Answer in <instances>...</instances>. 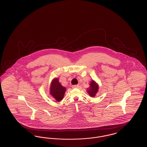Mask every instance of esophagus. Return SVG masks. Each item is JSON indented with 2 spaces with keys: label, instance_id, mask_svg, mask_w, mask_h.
Returning <instances> with one entry per match:
<instances>
[{
  "label": "esophagus",
  "instance_id": "esophagus-1",
  "mask_svg": "<svg viewBox=\"0 0 147 147\" xmlns=\"http://www.w3.org/2000/svg\"><path fill=\"white\" fill-rule=\"evenodd\" d=\"M78 85H72V88H78Z\"/></svg>",
  "mask_w": 147,
  "mask_h": 147
}]
</instances>
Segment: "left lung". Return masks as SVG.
I'll list each match as a JSON object with an SVG mask.
<instances>
[{"label": "left lung", "mask_w": 147, "mask_h": 147, "mask_svg": "<svg viewBox=\"0 0 147 147\" xmlns=\"http://www.w3.org/2000/svg\"><path fill=\"white\" fill-rule=\"evenodd\" d=\"M98 85L96 82L92 80L90 83V86L87 89V92L91 97L95 96L98 91Z\"/></svg>", "instance_id": "left-lung-1"}]
</instances>
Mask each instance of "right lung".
<instances>
[{
  "label": "right lung",
  "mask_w": 147,
  "mask_h": 147,
  "mask_svg": "<svg viewBox=\"0 0 147 147\" xmlns=\"http://www.w3.org/2000/svg\"><path fill=\"white\" fill-rule=\"evenodd\" d=\"M49 89L50 95L57 101H60L63 99L66 91V88L59 82V79L57 78L52 80Z\"/></svg>",
  "instance_id": "1"
}]
</instances>
